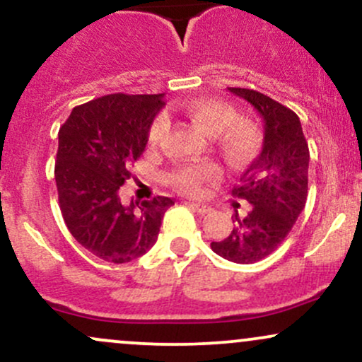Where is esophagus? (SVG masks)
I'll use <instances>...</instances> for the list:
<instances>
[{"instance_id": "34e87169", "label": "esophagus", "mask_w": 362, "mask_h": 362, "mask_svg": "<svg viewBox=\"0 0 362 362\" xmlns=\"http://www.w3.org/2000/svg\"><path fill=\"white\" fill-rule=\"evenodd\" d=\"M190 206H192L199 214H206V213H209V211H211V206L201 204V202H192V204H190Z\"/></svg>"}]
</instances>
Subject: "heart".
Returning a JSON list of instances; mask_svg holds the SVG:
<instances>
[{
	"label": "heart",
	"instance_id": "b5f03b06",
	"mask_svg": "<svg viewBox=\"0 0 362 362\" xmlns=\"http://www.w3.org/2000/svg\"><path fill=\"white\" fill-rule=\"evenodd\" d=\"M182 110L199 129L216 136V143L226 160L235 167H243L259 151V134L247 120L236 119V110L230 103L194 98L185 102ZM165 132L163 119H156L149 129V139L160 141ZM221 177V168L211 160L187 161L175 165L168 172V182L178 192L185 195H201L206 184Z\"/></svg>",
	"mask_w": 362,
	"mask_h": 362
}]
</instances>
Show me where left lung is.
Returning <instances> with one entry per match:
<instances>
[{"label":"left lung","instance_id":"1","mask_svg":"<svg viewBox=\"0 0 362 362\" xmlns=\"http://www.w3.org/2000/svg\"><path fill=\"white\" fill-rule=\"evenodd\" d=\"M228 90L252 103L264 119V146L231 190L233 197L250 204V211L245 216L236 211L231 233L211 248L235 264H253L277 250L305 209L310 149L293 110L260 91Z\"/></svg>","mask_w":362,"mask_h":362}]
</instances>
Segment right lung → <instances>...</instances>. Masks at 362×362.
<instances>
[{"label":"right lung","mask_w":362,"mask_h":362,"mask_svg":"<svg viewBox=\"0 0 362 362\" xmlns=\"http://www.w3.org/2000/svg\"><path fill=\"white\" fill-rule=\"evenodd\" d=\"M163 93H112L74 107L59 129L56 177L69 233L98 259L126 264L156 243L170 197L120 201L129 167L144 153Z\"/></svg>","instance_id":"1"}]
</instances>
